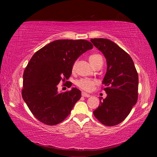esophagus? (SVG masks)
<instances>
[{"instance_id":"obj_1","label":"esophagus","mask_w":157,"mask_h":157,"mask_svg":"<svg viewBox=\"0 0 157 157\" xmlns=\"http://www.w3.org/2000/svg\"><path fill=\"white\" fill-rule=\"evenodd\" d=\"M82 96L86 97V98H89L90 96H91V95H90L88 94H86V93H85V92H82Z\"/></svg>"}]
</instances>
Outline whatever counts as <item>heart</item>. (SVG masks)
Masks as SVG:
<instances>
[{
  "mask_svg": "<svg viewBox=\"0 0 157 157\" xmlns=\"http://www.w3.org/2000/svg\"><path fill=\"white\" fill-rule=\"evenodd\" d=\"M102 58L98 54H94L91 55L89 57V62L91 63V64L93 66V67L97 64L98 63L100 62H102ZM76 66V62H74L73 66H72V70L74 71ZM96 84V81L94 79H89V78H82L79 79L76 82L77 86H78L79 89L84 90L85 91H91V90L94 89L95 85Z\"/></svg>",
  "mask_w": 157,
  "mask_h": 157,
  "instance_id": "b5f03b06",
  "label": "heart"
}]
</instances>
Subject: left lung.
I'll return each mask as SVG.
<instances>
[{
    "label": "left lung",
    "mask_w": 157,
    "mask_h": 157,
    "mask_svg": "<svg viewBox=\"0 0 157 157\" xmlns=\"http://www.w3.org/2000/svg\"><path fill=\"white\" fill-rule=\"evenodd\" d=\"M93 44L107 59V70L102 81L107 96L94 111L106 126H115L129 115L138 100L139 75L127 52L107 39H91Z\"/></svg>",
    "instance_id": "obj_1"
}]
</instances>
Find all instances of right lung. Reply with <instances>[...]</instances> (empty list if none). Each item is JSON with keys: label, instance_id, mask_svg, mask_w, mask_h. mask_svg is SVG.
<instances>
[{"label": "right lung", "instance_id": "right-lung-1", "mask_svg": "<svg viewBox=\"0 0 157 157\" xmlns=\"http://www.w3.org/2000/svg\"><path fill=\"white\" fill-rule=\"evenodd\" d=\"M93 47L91 42L84 39H59L33 55L23 73L21 94L37 120L47 125H55L70 114L80 99L81 91L73 88L58 93L57 84L70 78L73 63Z\"/></svg>", "mask_w": 157, "mask_h": 157}]
</instances>
